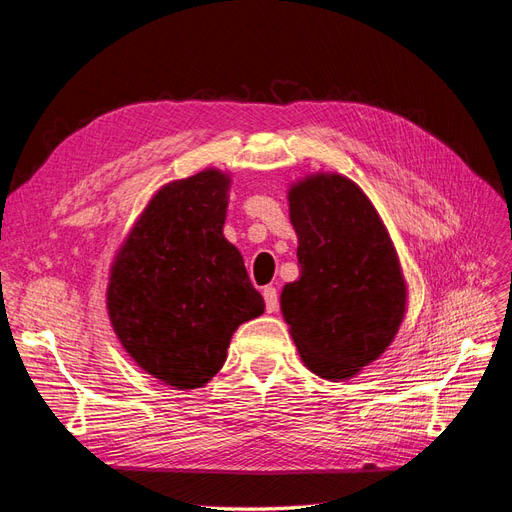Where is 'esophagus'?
<instances>
[{
    "mask_svg": "<svg viewBox=\"0 0 512 512\" xmlns=\"http://www.w3.org/2000/svg\"><path fill=\"white\" fill-rule=\"evenodd\" d=\"M262 294H265L267 312H269V314L277 312V307H280V294H277V290H275L273 286H267L265 290H262Z\"/></svg>",
    "mask_w": 512,
    "mask_h": 512,
    "instance_id": "obj_1",
    "label": "esophagus"
}]
</instances>
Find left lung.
<instances>
[{
    "label": "left lung",
    "instance_id": "1",
    "mask_svg": "<svg viewBox=\"0 0 512 512\" xmlns=\"http://www.w3.org/2000/svg\"><path fill=\"white\" fill-rule=\"evenodd\" d=\"M301 277L282 290V314L303 363L346 380L393 342L406 284L378 211L354 181L314 175L288 192Z\"/></svg>",
    "mask_w": 512,
    "mask_h": 512
}]
</instances>
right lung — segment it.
I'll return each mask as SVG.
<instances>
[{
	"label": "right lung",
	"instance_id": "add662e5",
	"mask_svg": "<svg viewBox=\"0 0 512 512\" xmlns=\"http://www.w3.org/2000/svg\"><path fill=\"white\" fill-rule=\"evenodd\" d=\"M228 183L220 170H203L164 185L111 271L106 305L119 342L177 389L209 382L239 324L265 312L239 250L222 235Z\"/></svg>",
	"mask_w": 512,
	"mask_h": 512
}]
</instances>
